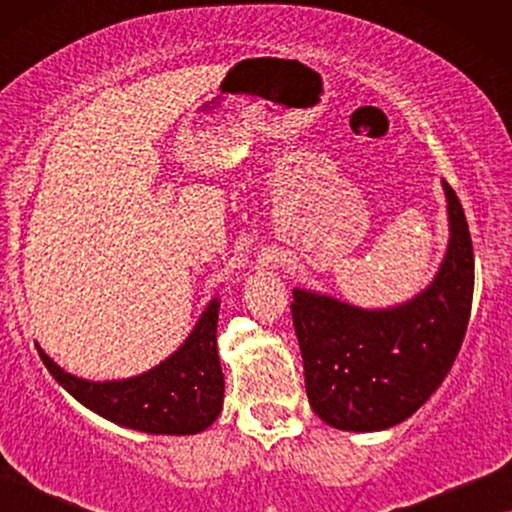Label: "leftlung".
<instances>
[{
	"instance_id": "1",
	"label": "left lung",
	"mask_w": 512,
	"mask_h": 512,
	"mask_svg": "<svg viewBox=\"0 0 512 512\" xmlns=\"http://www.w3.org/2000/svg\"><path fill=\"white\" fill-rule=\"evenodd\" d=\"M450 240L431 284L394 307H359L293 289V326L312 410L340 431L401 424L429 401L457 359L473 303V244L443 181Z\"/></svg>"
}]
</instances>
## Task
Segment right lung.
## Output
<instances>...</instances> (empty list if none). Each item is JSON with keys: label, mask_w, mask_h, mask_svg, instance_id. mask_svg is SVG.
Wrapping results in <instances>:
<instances>
[{"label": "right lung", "mask_w": 512, "mask_h": 512, "mask_svg": "<svg viewBox=\"0 0 512 512\" xmlns=\"http://www.w3.org/2000/svg\"><path fill=\"white\" fill-rule=\"evenodd\" d=\"M219 305V296H214L188 338L165 361L125 380L76 377L37 349L60 387L100 417L156 436H193L209 429L223 410V373L216 349Z\"/></svg>", "instance_id": "1"}]
</instances>
